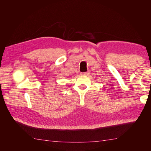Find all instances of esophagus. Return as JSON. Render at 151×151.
I'll return each mask as SVG.
<instances>
[{
	"label": "esophagus",
	"instance_id": "1",
	"mask_svg": "<svg viewBox=\"0 0 151 151\" xmlns=\"http://www.w3.org/2000/svg\"><path fill=\"white\" fill-rule=\"evenodd\" d=\"M88 74H89L88 72H82V73H81V74L82 76H87Z\"/></svg>",
	"mask_w": 151,
	"mask_h": 151
}]
</instances>
